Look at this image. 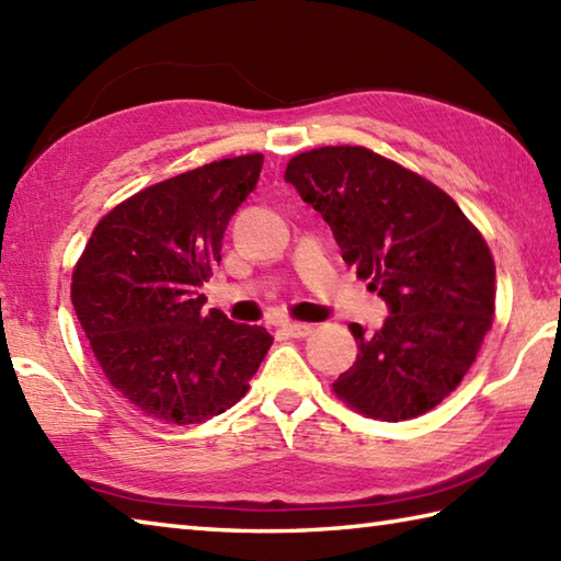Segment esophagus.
<instances>
[{
  "instance_id": "esophagus-1",
  "label": "esophagus",
  "mask_w": 561,
  "mask_h": 561,
  "mask_svg": "<svg viewBox=\"0 0 561 561\" xmlns=\"http://www.w3.org/2000/svg\"><path fill=\"white\" fill-rule=\"evenodd\" d=\"M279 329L287 331L291 339H307V335L313 333L311 323H297V321H282Z\"/></svg>"
}]
</instances>
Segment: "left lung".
<instances>
[{
  "instance_id": "1",
  "label": "left lung",
  "mask_w": 561,
  "mask_h": 561,
  "mask_svg": "<svg viewBox=\"0 0 561 561\" xmlns=\"http://www.w3.org/2000/svg\"><path fill=\"white\" fill-rule=\"evenodd\" d=\"M284 181L390 311L375 333L351 323L360 353L335 394L382 422L430 412L463 380L493 323L495 264L481 232L442 188L365 147L304 151Z\"/></svg>"
}]
</instances>
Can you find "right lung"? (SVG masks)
<instances>
[{"label": "right lung", "mask_w": 561, "mask_h": 561, "mask_svg": "<svg viewBox=\"0 0 561 561\" xmlns=\"http://www.w3.org/2000/svg\"><path fill=\"white\" fill-rule=\"evenodd\" d=\"M262 154L154 183L98 222L70 299L110 385L167 424L230 410L272 345L262 325L206 311L222 232L257 186Z\"/></svg>", "instance_id": "add662e5"}]
</instances>
